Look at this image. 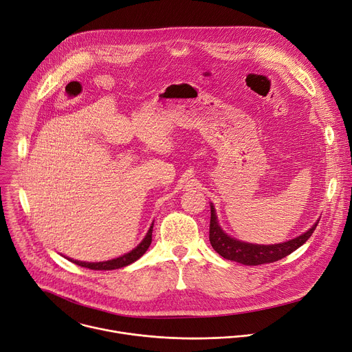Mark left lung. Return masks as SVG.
<instances>
[{
  "mask_svg": "<svg viewBox=\"0 0 352 352\" xmlns=\"http://www.w3.org/2000/svg\"><path fill=\"white\" fill-rule=\"evenodd\" d=\"M211 207V221H210V242L212 249L226 260L236 261L245 265H258L265 263H272L281 260L300 248L314 233L319 223V219L311 225L306 232L299 236L274 245H257L232 238L222 229L218 221V215L212 203Z\"/></svg>",
  "mask_w": 352,
  "mask_h": 352,
  "instance_id": "8db88e82",
  "label": "left lung"
}]
</instances>
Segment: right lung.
<instances>
[{
    "instance_id": "add662e5",
    "label": "right lung",
    "mask_w": 352,
    "mask_h": 352,
    "mask_svg": "<svg viewBox=\"0 0 352 352\" xmlns=\"http://www.w3.org/2000/svg\"><path fill=\"white\" fill-rule=\"evenodd\" d=\"M152 228H153V221H152V223L149 225V229L146 230V233H145V236L142 238V241H141L133 250H130L129 253H124L123 256L116 257V258L106 260V261H95V263L81 261V260H74V258H69V257H65V258H68L69 261H72V263L76 264V265L87 267V268H91V270H117V268H122V267L130 265L131 263L137 261V260L148 250V248L151 246V242H152Z\"/></svg>"
}]
</instances>
